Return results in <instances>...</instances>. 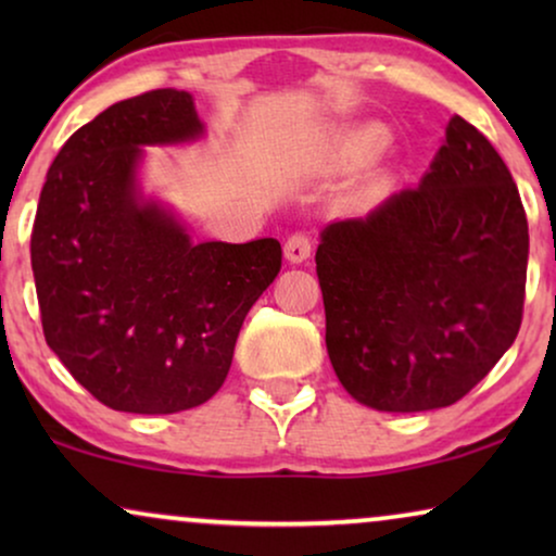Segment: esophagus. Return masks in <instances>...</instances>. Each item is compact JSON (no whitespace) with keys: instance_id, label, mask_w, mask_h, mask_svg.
I'll list each match as a JSON object with an SVG mask.
<instances>
[{"instance_id":"34e87169","label":"esophagus","mask_w":556,"mask_h":556,"mask_svg":"<svg viewBox=\"0 0 556 556\" xmlns=\"http://www.w3.org/2000/svg\"><path fill=\"white\" fill-rule=\"evenodd\" d=\"M286 257L291 263H303L311 257V238L306 232H295L286 240Z\"/></svg>"}]
</instances>
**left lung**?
<instances>
[{
	"mask_svg": "<svg viewBox=\"0 0 556 556\" xmlns=\"http://www.w3.org/2000/svg\"><path fill=\"white\" fill-rule=\"evenodd\" d=\"M527 261L511 172L453 116L420 185L321 230L316 273L339 382L382 413L466 397L519 333Z\"/></svg>",
	"mask_w": 556,
	"mask_h": 556,
	"instance_id": "obj_1",
	"label": "left lung"
}]
</instances>
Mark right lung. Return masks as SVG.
Wrapping results in <instances>:
<instances>
[{"label": "right lung", "mask_w": 556, "mask_h": 556, "mask_svg": "<svg viewBox=\"0 0 556 556\" xmlns=\"http://www.w3.org/2000/svg\"><path fill=\"white\" fill-rule=\"evenodd\" d=\"M204 136L187 90L113 103L58 151L37 204L33 273L45 341L105 407L172 415L223 387L280 242H194L143 194V147Z\"/></svg>", "instance_id": "right-lung-1"}]
</instances>
